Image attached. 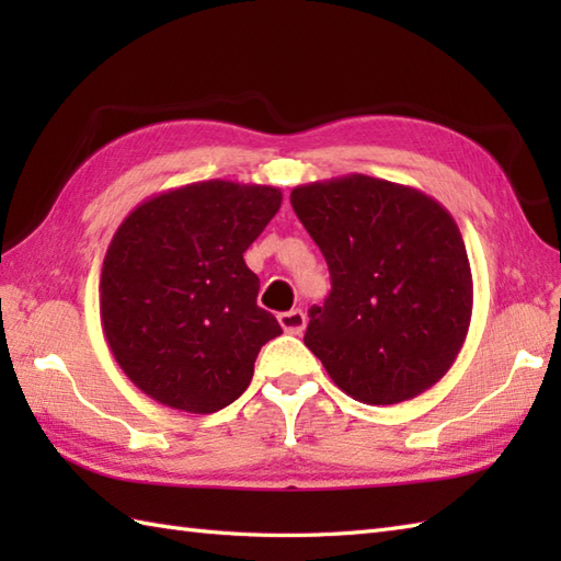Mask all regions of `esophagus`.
<instances>
[{
	"mask_svg": "<svg viewBox=\"0 0 561 561\" xmlns=\"http://www.w3.org/2000/svg\"><path fill=\"white\" fill-rule=\"evenodd\" d=\"M279 325L284 332H289V335H301L304 328H306V313L301 308H294V311L287 313H279Z\"/></svg>",
	"mask_w": 561,
	"mask_h": 561,
	"instance_id": "esophagus-1",
	"label": "esophagus"
}]
</instances>
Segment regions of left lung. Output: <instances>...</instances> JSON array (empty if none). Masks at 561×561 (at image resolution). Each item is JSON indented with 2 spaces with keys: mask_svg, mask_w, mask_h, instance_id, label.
I'll return each mask as SVG.
<instances>
[{
  "mask_svg": "<svg viewBox=\"0 0 561 561\" xmlns=\"http://www.w3.org/2000/svg\"><path fill=\"white\" fill-rule=\"evenodd\" d=\"M291 207L330 270L304 344L335 386L396 404L438 383L472 318L468 250L448 209L362 173L294 187Z\"/></svg>",
  "mask_w": 561,
  "mask_h": 561,
  "instance_id": "obj_1",
  "label": "left lung"
}]
</instances>
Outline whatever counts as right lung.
Wrapping results in <instances>:
<instances>
[{
	"instance_id": "1",
	"label": "right lung",
	"mask_w": 561,
	"mask_h": 561,
	"mask_svg": "<svg viewBox=\"0 0 561 561\" xmlns=\"http://www.w3.org/2000/svg\"><path fill=\"white\" fill-rule=\"evenodd\" d=\"M282 190L202 181L153 195L117 226L101 270V320L133 383L165 408L209 414L243 396L257 352L282 335L257 306L243 253Z\"/></svg>"
}]
</instances>
